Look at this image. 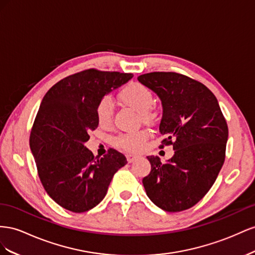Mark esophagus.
<instances>
[{
  "instance_id": "1",
  "label": "esophagus",
  "mask_w": 255,
  "mask_h": 255,
  "mask_svg": "<svg viewBox=\"0 0 255 255\" xmlns=\"http://www.w3.org/2000/svg\"><path fill=\"white\" fill-rule=\"evenodd\" d=\"M126 158H127V161H128L129 163H131V162L135 161V160H136L137 158H139V156L131 155V154H127V155H126Z\"/></svg>"
}]
</instances>
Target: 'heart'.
I'll list each match as a JSON object with an SVG mask.
<instances>
[{
  "label": "heart",
  "mask_w": 255,
  "mask_h": 255,
  "mask_svg": "<svg viewBox=\"0 0 255 255\" xmlns=\"http://www.w3.org/2000/svg\"><path fill=\"white\" fill-rule=\"evenodd\" d=\"M119 98L124 105H126L140 113L144 120H151L155 118L156 111L152 108L154 95L147 86L142 83L131 82L126 85L120 92ZM114 113V105L109 96L101 98L96 107V118L101 126L110 125ZM148 140V133L145 130H139L134 132L122 133L114 137L113 144L115 146L127 151H139Z\"/></svg>",
  "instance_id": "1"
}]
</instances>
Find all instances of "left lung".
Instances as JSON below:
<instances>
[{
	"label": "left lung",
	"instance_id": "8db88e82",
	"mask_svg": "<svg viewBox=\"0 0 255 255\" xmlns=\"http://www.w3.org/2000/svg\"><path fill=\"white\" fill-rule=\"evenodd\" d=\"M137 80L162 103L160 147L173 145L166 163L148 156L151 170L143 178L148 198L165 212L194 206L214 185L224 159L229 128L216 96L194 79L177 72H149Z\"/></svg>",
	"mask_w": 255,
	"mask_h": 255
}]
</instances>
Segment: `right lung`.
Wrapping results in <instances>:
<instances>
[{
	"mask_svg": "<svg viewBox=\"0 0 255 255\" xmlns=\"http://www.w3.org/2000/svg\"><path fill=\"white\" fill-rule=\"evenodd\" d=\"M132 77L86 69L62 79L43 97L30 147L43 188L63 208L84 213L98 205L114 174L127 163L126 157L113 148L103 158L95 157L84 143L98 127V101Z\"/></svg>",
	"mask_w": 255,
	"mask_h": 255,
	"instance_id": "add662e5",
	"label": "right lung"
}]
</instances>
